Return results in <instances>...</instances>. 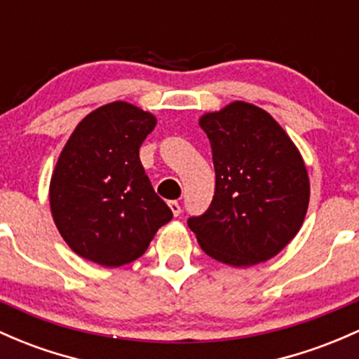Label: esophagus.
Returning a JSON list of instances; mask_svg holds the SVG:
<instances>
[{
    "mask_svg": "<svg viewBox=\"0 0 359 359\" xmlns=\"http://www.w3.org/2000/svg\"><path fill=\"white\" fill-rule=\"evenodd\" d=\"M168 206H170L173 216H179L180 212H182V208H180V204L177 203V201H170V203H168Z\"/></svg>",
    "mask_w": 359,
    "mask_h": 359,
    "instance_id": "34e87169",
    "label": "esophagus"
}]
</instances>
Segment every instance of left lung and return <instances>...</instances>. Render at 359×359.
<instances>
[{
  "mask_svg": "<svg viewBox=\"0 0 359 359\" xmlns=\"http://www.w3.org/2000/svg\"><path fill=\"white\" fill-rule=\"evenodd\" d=\"M199 126L216 173L210 208L187 219L201 249L237 267L274 257L298 233L309 208L302 155L266 110L245 102L206 114Z\"/></svg>",
  "mask_w": 359,
  "mask_h": 359,
  "instance_id": "left-lung-1",
  "label": "left lung"
}]
</instances>
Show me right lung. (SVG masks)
Wrapping results in <instances>:
<instances>
[{
    "mask_svg": "<svg viewBox=\"0 0 359 359\" xmlns=\"http://www.w3.org/2000/svg\"><path fill=\"white\" fill-rule=\"evenodd\" d=\"M156 119L126 102L85 117L50 179V211L71 250L105 267L136 261L172 219L149 182L140 148Z\"/></svg>",
    "mask_w": 359,
    "mask_h": 359,
    "instance_id": "right-lung-1",
    "label": "right lung"
}]
</instances>
